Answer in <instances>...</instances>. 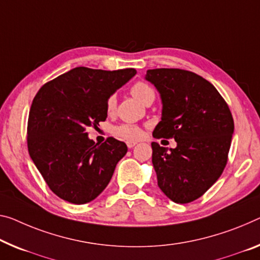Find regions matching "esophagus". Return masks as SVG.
I'll list each match as a JSON object with an SVG mask.
<instances>
[{
	"instance_id": "esophagus-1",
	"label": "esophagus",
	"mask_w": 260,
	"mask_h": 260,
	"mask_svg": "<svg viewBox=\"0 0 260 260\" xmlns=\"http://www.w3.org/2000/svg\"><path fill=\"white\" fill-rule=\"evenodd\" d=\"M136 144H137L136 142H127L126 145H127V147H129V149H133V147L136 145Z\"/></svg>"
}]
</instances>
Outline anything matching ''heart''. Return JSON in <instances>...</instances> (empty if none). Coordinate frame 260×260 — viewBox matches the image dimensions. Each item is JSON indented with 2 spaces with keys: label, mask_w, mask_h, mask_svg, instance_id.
<instances>
[{
  "label": "heart",
  "mask_w": 260,
  "mask_h": 260,
  "mask_svg": "<svg viewBox=\"0 0 260 260\" xmlns=\"http://www.w3.org/2000/svg\"><path fill=\"white\" fill-rule=\"evenodd\" d=\"M131 94L133 96L141 101L142 103H145L147 99L151 96H154V93L151 87L147 85V83L143 81L136 82L135 85L131 87ZM116 107V96L115 95H110L109 98L107 99L106 102V108L108 113H111ZM111 133L119 139H123V141L127 142H135L138 141L139 138H142L143 136V130L138 125L130 124V123H122V124L115 125L113 129H111Z\"/></svg>",
  "instance_id": "b5f03b06"
}]
</instances>
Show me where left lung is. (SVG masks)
I'll return each mask as SVG.
<instances>
[{
  "instance_id": "1",
  "label": "left lung",
  "mask_w": 260,
  "mask_h": 260,
  "mask_svg": "<svg viewBox=\"0 0 260 260\" xmlns=\"http://www.w3.org/2000/svg\"><path fill=\"white\" fill-rule=\"evenodd\" d=\"M145 79L157 88L162 103L153 137L177 142L170 151L151 144L158 186L173 202H191L224 170L234 134L233 115L217 89L193 72L155 69L147 71Z\"/></svg>"
}]
</instances>
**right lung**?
<instances>
[{
	"label": "right lung",
	"mask_w": 260,
	"mask_h": 260,
	"mask_svg": "<svg viewBox=\"0 0 260 260\" xmlns=\"http://www.w3.org/2000/svg\"><path fill=\"white\" fill-rule=\"evenodd\" d=\"M136 73L135 69L75 67L36 94L27 121V150L57 197L83 205L108 186L127 147L114 137L98 145L87 129L106 121L107 99Z\"/></svg>",
	"instance_id": "1"
}]
</instances>
